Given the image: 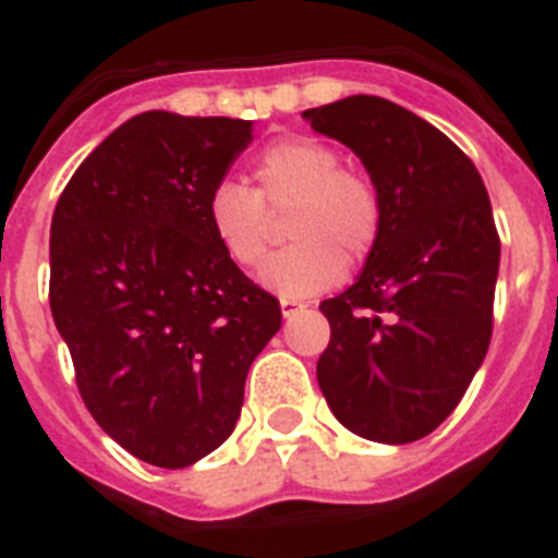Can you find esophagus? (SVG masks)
I'll use <instances>...</instances> for the list:
<instances>
[{
  "instance_id": "obj_1",
  "label": "esophagus",
  "mask_w": 558,
  "mask_h": 558,
  "mask_svg": "<svg viewBox=\"0 0 558 558\" xmlns=\"http://www.w3.org/2000/svg\"><path fill=\"white\" fill-rule=\"evenodd\" d=\"M279 307H282V315H284V318H290V315L302 313L304 304H302V302H293V299H282V302H279Z\"/></svg>"
}]
</instances>
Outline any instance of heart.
<instances>
[{
  "instance_id": "heart-1",
  "label": "heart",
  "mask_w": 558,
  "mask_h": 558,
  "mask_svg": "<svg viewBox=\"0 0 558 558\" xmlns=\"http://www.w3.org/2000/svg\"><path fill=\"white\" fill-rule=\"evenodd\" d=\"M256 186L218 181L206 195V223L236 268L263 265L268 211H288V248L263 268V284L284 299H304L340 282L383 234V192L368 172L340 165V153L315 136H284L254 161Z\"/></svg>"
}]
</instances>
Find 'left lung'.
I'll return each instance as SVG.
<instances>
[{
    "instance_id": "1",
    "label": "left lung",
    "mask_w": 558,
    "mask_h": 558,
    "mask_svg": "<svg viewBox=\"0 0 558 558\" xmlns=\"http://www.w3.org/2000/svg\"><path fill=\"white\" fill-rule=\"evenodd\" d=\"M383 192V234L357 282L322 302L329 347L318 386L340 425L379 445L436 430L481 368L500 268L481 172L408 108L354 95L304 111Z\"/></svg>"
}]
</instances>
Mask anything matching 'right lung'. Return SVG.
I'll use <instances>...</instances> for the list:
<instances>
[{"label": "right lung", "instance_id": "obj_1", "mask_svg": "<svg viewBox=\"0 0 558 558\" xmlns=\"http://www.w3.org/2000/svg\"><path fill=\"white\" fill-rule=\"evenodd\" d=\"M251 122L145 111L88 153L58 198L49 307L77 391L140 461L181 470L218 450L282 310L223 254L206 195Z\"/></svg>", "mask_w": 558, "mask_h": 558}]
</instances>
